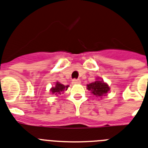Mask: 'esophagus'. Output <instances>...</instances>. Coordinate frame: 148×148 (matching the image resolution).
I'll return each instance as SVG.
<instances>
[{
  "instance_id": "34e87169",
  "label": "esophagus",
  "mask_w": 148,
  "mask_h": 148,
  "mask_svg": "<svg viewBox=\"0 0 148 148\" xmlns=\"http://www.w3.org/2000/svg\"><path fill=\"white\" fill-rule=\"evenodd\" d=\"M72 84H80V80L79 79H74L72 80Z\"/></svg>"
}]
</instances>
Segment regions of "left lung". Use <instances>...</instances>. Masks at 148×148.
<instances>
[{
    "label": "left lung",
    "instance_id": "left-lung-1",
    "mask_svg": "<svg viewBox=\"0 0 148 148\" xmlns=\"http://www.w3.org/2000/svg\"><path fill=\"white\" fill-rule=\"evenodd\" d=\"M87 90L96 97H102L106 95L110 88L109 85L106 83H104L103 80H97V81L87 84Z\"/></svg>",
    "mask_w": 148,
    "mask_h": 148
}]
</instances>
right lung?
<instances>
[{
	"label": "right lung",
	"instance_id": "obj_1",
	"mask_svg": "<svg viewBox=\"0 0 148 148\" xmlns=\"http://www.w3.org/2000/svg\"><path fill=\"white\" fill-rule=\"evenodd\" d=\"M68 86H64V85L60 84L59 82H56L55 86L50 89V92H51L52 94L58 96V94H62V93H64V91L67 90L68 88Z\"/></svg>",
	"mask_w": 148,
	"mask_h": 148
}]
</instances>
